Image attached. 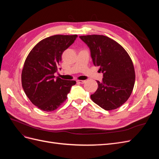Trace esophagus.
Wrapping results in <instances>:
<instances>
[{
	"label": "esophagus",
	"instance_id": "esophagus-1",
	"mask_svg": "<svg viewBox=\"0 0 159 159\" xmlns=\"http://www.w3.org/2000/svg\"><path fill=\"white\" fill-rule=\"evenodd\" d=\"M77 82L79 83V84H83L85 82V80H78V81H77Z\"/></svg>",
	"mask_w": 159,
	"mask_h": 159
}]
</instances>
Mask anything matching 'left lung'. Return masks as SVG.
Here are the masks:
<instances>
[{
  "label": "left lung",
  "instance_id": "8db88e82",
  "mask_svg": "<svg viewBox=\"0 0 159 159\" xmlns=\"http://www.w3.org/2000/svg\"><path fill=\"white\" fill-rule=\"evenodd\" d=\"M89 48L95 66L103 74L102 82L91 99L105 110L115 109L131 95L135 81L133 61L128 53L117 42L103 35L80 36Z\"/></svg>",
  "mask_w": 159,
  "mask_h": 159
}]
</instances>
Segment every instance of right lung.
<instances>
[{"instance_id":"add662e5","label":"right lung","mask_w":159,"mask_h":159,"mask_svg":"<svg viewBox=\"0 0 159 159\" xmlns=\"http://www.w3.org/2000/svg\"><path fill=\"white\" fill-rule=\"evenodd\" d=\"M78 35H54L44 38L28 55L22 71L24 91L30 102L44 111H52L67 99L74 80H55L54 73L64 50L74 42Z\"/></svg>"}]
</instances>
